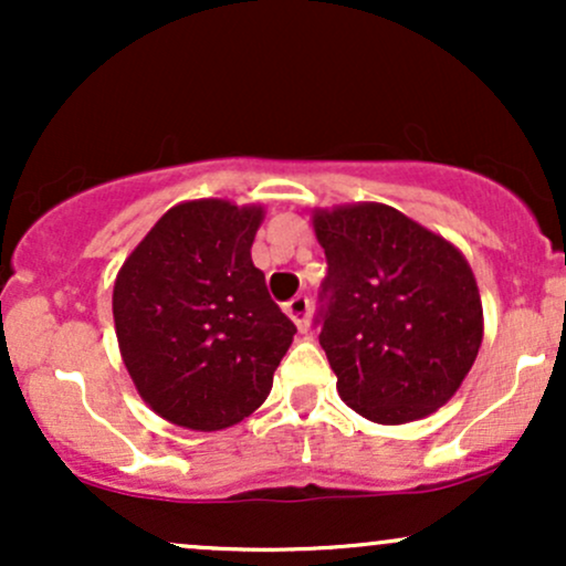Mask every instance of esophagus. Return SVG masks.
<instances>
[{"label":"esophagus","instance_id":"34e87169","mask_svg":"<svg viewBox=\"0 0 566 566\" xmlns=\"http://www.w3.org/2000/svg\"><path fill=\"white\" fill-rule=\"evenodd\" d=\"M287 316L297 324V329H301V333H305V329H308V324H311V301H308V297H305V295L292 297V301L287 303Z\"/></svg>","mask_w":566,"mask_h":566}]
</instances>
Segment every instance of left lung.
<instances>
[{
  "label": "left lung",
  "instance_id": "1",
  "mask_svg": "<svg viewBox=\"0 0 566 566\" xmlns=\"http://www.w3.org/2000/svg\"><path fill=\"white\" fill-rule=\"evenodd\" d=\"M327 258L314 324L337 394L375 423L426 418L482 346V301L450 242L386 205L316 212Z\"/></svg>",
  "mask_w": 566,
  "mask_h": 566
}]
</instances>
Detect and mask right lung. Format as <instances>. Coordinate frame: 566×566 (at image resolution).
Returning a JSON list of instances; mask_svg holds the SVG:
<instances>
[{"label":"right lung","instance_id":"obj_1","mask_svg":"<svg viewBox=\"0 0 566 566\" xmlns=\"http://www.w3.org/2000/svg\"><path fill=\"white\" fill-rule=\"evenodd\" d=\"M261 220V207L186 201L116 276L122 359L146 405L175 426L218 431L255 412L297 333L252 265Z\"/></svg>","mask_w":566,"mask_h":566}]
</instances>
